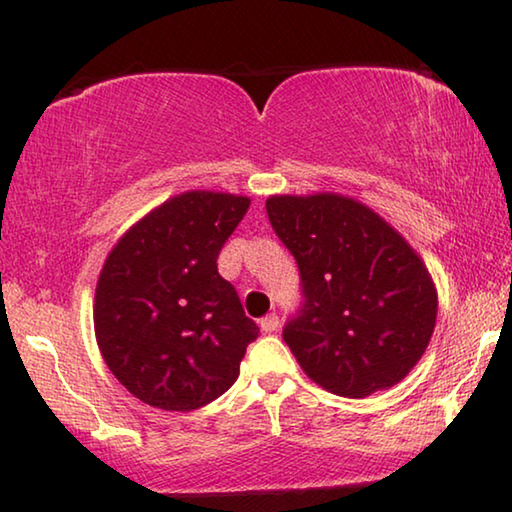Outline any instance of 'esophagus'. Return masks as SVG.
Listing matches in <instances>:
<instances>
[{
    "label": "esophagus",
    "instance_id": "esophagus-1",
    "mask_svg": "<svg viewBox=\"0 0 512 512\" xmlns=\"http://www.w3.org/2000/svg\"><path fill=\"white\" fill-rule=\"evenodd\" d=\"M259 327H262V332H275L277 327H280V318H277V314H268L264 316L262 320H259Z\"/></svg>",
    "mask_w": 512,
    "mask_h": 512
}]
</instances>
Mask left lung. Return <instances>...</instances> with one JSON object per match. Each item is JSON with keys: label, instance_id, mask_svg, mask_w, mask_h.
Listing matches in <instances>:
<instances>
[{"label": "left lung", "instance_id": "1", "mask_svg": "<svg viewBox=\"0 0 512 512\" xmlns=\"http://www.w3.org/2000/svg\"><path fill=\"white\" fill-rule=\"evenodd\" d=\"M266 212L300 268L305 305L282 336L305 375L354 400L402 381L438 316L436 284L409 241L334 192L268 196Z\"/></svg>", "mask_w": 512, "mask_h": 512}]
</instances>
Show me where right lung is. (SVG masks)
<instances>
[{
    "label": "right lung",
    "mask_w": 512,
    "mask_h": 512,
    "mask_svg": "<svg viewBox=\"0 0 512 512\" xmlns=\"http://www.w3.org/2000/svg\"><path fill=\"white\" fill-rule=\"evenodd\" d=\"M248 196H171L131 225L103 262L94 293L101 357L126 391L164 411H194L235 384L259 327L216 257Z\"/></svg>",
    "instance_id": "1"
}]
</instances>
